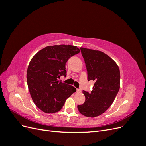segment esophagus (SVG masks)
<instances>
[{"mask_svg":"<svg viewBox=\"0 0 146 146\" xmlns=\"http://www.w3.org/2000/svg\"><path fill=\"white\" fill-rule=\"evenodd\" d=\"M81 90L80 89H77V92H80Z\"/></svg>","mask_w":146,"mask_h":146,"instance_id":"esophagus-1","label":"esophagus"}]
</instances>
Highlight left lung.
<instances>
[{
	"label": "left lung",
	"instance_id": "obj_1",
	"mask_svg": "<svg viewBox=\"0 0 146 146\" xmlns=\"http://www.w3.org/2000/svg\"><path fill=\"white\" fill-rule=\"evenodd\" d=\"M88 72V80L94 81L91 92L83 91L85 102L78 105L79 112L94 117L103 114L111 105L120 88V70L107 54L99 50L80 48Z\"/></svg>",
	"mask_w": 146,
	"mask_h": 146
}]
</instances>
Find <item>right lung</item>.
Instances as JSON below:
<instances>
[{
    "mask_svg": "<svg viewBox=\"0 0 146 146\" xmlns=\"http://www.w3.org/2000/svg\"><path fill=\"white\" fill-rule=\"evenodd\" d=\"M70 45L47 46L31 60L27 72V85L35 104L46 113H54L62 108L66 100L76 91L74 86L58 80L66 76V63L80 52Z\"/></svg>",
    "mask_w": 146,
    "mask_h": 146,
    "instance_id": "add662e5",
    "label": "right lung"
}]
</instances>
